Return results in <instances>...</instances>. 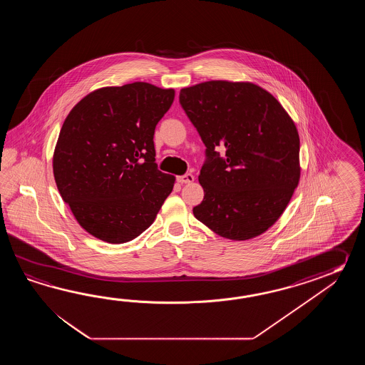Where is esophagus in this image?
I'll return each mask as SVG.
<instances>
[{
  "instance_id": "1",
  "label": "esophagus",
  "mask_w": 365,
  "mask_h": 365,
  "mask_svg": "<svg viewBox=\"0 0 365 365\" xmlns=\"http://www.w3.org/2000/svg\"><path fill=\"white\" fill-rule=\"evenodd\" d=\"M178 182L180 184H190V182H193L194 176L192 173H185V175H182V176H178Z\"/></svg>"
}]
</instances>
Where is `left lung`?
I'll return each mask as SVG.
<instances>
[{
	"label": "left lung",
	"instance_id": "obj_1",
	"mask_svg": "<svg viewBox=\"0 0 365 365\" xmlns=\"http://www.w3.org/2000/svg\"><path fill=\"white\" fill-rule=\"evenodd\" d=\"M179 101L206 146L198 178L205 197L194 217L231 240L264 233L300 179L294 121L272 93L247 82L186 87Z\"/></svg>",
	"mask_w": 365,
	"mask_h": 365
}]
</instances>
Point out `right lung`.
<instances>
[{
  "label": "right lung",
  "mask_w": 365,
  "mask_h": 365,
  "mask_svg": "<svg viewBox=\"0 0 365 365\" xmlns=\"http://www.w3.org/2000/svg\"><path fill=\"white\" fill-rule=\"evenodd\" d=\"M175 91L134 82L88 93L70 110L53 173L78 223L110 244L133 240L155 220L175 178L158 170L154 133Z\"/></svg>",
  "instance_id": "obj_1"
}]
</instances>
